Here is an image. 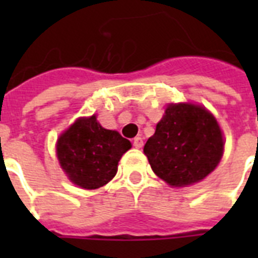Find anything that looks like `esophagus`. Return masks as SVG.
<instances>
[{"label":"esophagus","mask_w":258,"mask_h":258,"mask_svg":"<svg viewBox=\"0 0 258 258\" xmlns=\"http://www.w3.org/2000/svg\"><path fill=\"white\" fill-rule=\"evenodd\" d=\"M142 146H143V139H142V137L134 138V147H137V149H141Z\"/></svg>","instance_id":"esophagus-1"}]
</instances>
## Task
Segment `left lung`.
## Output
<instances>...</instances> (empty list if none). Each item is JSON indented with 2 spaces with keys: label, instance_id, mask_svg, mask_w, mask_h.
I'll use <instances>...</instances> for the list:
<instances>
[{
  "label": "left lung",
  "instance_id": "8db88e82",
  "mask_svg": "<svg viewBox=\"0 0 258 258\" xmlns=\"http://www.w3.org/2000/svg\"><path fill=\"white\" fill-rule=\"evenodd\" d=\"M143 151L159 178L171 186H188L216 169L224 138L216 117L204 107L170 104Z\"/></svg>",
  "mask_w": 258,
  "mask_h": 258
}]
</instances>
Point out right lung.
<instances>
[{
  "instance_id": "obj_1",
  "label": "right lung",
  "mask_w": 258,
  "mask_h": 258,
  "mask_svg": "<svg viewBox=\"0 0 258 258\" xmlns=\"http://www.w3.org/2000/svg\"><path fill=\"white\" fill-rule=\"evenodd\" d=\"M130 149V141L116 131L103 128L93 115L78 119L58 138L57 158L75 184L92 190L112 179L117 162Z\"/></svg>"
}]
</instances>
